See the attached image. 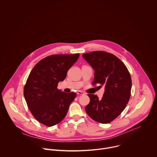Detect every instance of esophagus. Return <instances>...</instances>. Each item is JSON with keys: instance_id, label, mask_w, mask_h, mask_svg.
<instances>
[{"instance_id": "34e87169", "label": "esophagus", "mask_w": 157, "mask_h": 157, "mask_svg": "<svg viewBox=\"0 0 157 157\" xmlns=\"http://www.w3.org/2000/svg\"><path fill=\"white\" fill-rule=\"evenodd\" d=\"M84 94H85V93H84L83 91H79L77 92V94H78V95H79V96H81V95H84Z\"/></svg>"}]
</instances>
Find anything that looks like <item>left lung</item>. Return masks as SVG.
Returning a JSON list of instances; mask_svg holds the SVG:
<instances>
[{
  "instance_id": "obj_1",
  "label": "left lung",
  "mask_w": 157,
  "mask_h": 157,
  "mask_svg": "<svg viewBox=\"0 0 157 157\" xmlns=\"http://www.w3.org/2000/svg\"><path fill=\"white\" fill-rule=\"evenodd\" d=\"M83 58L94 70V84L104 86L101 99L88 94L90 102L85 110L94 121L108 124L117 117L125 108L130 98L132 79L124 63L115 55L105 52L83 54Z\"/></svg>"
}]
</instances>
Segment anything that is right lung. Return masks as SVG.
<instances>
[{
    "instance_id": "add662e5",
    "label": "right lung",
    "mask_w": 157,
    "mask_h": 157,
    "mask_svg": "<svg viewBox=\"0 0 157 157\" xmlns=\"http://www.w3.org/2000/svg\"><path fill=\"white\" fill-rule=\"evenodd\" d=\"M79 54L54 55L36 64L24 87V95L34 117L48 127L59 123L66 116L75 93L58 89V84L76 62Z\"/></svg>"
}]
</instances>
